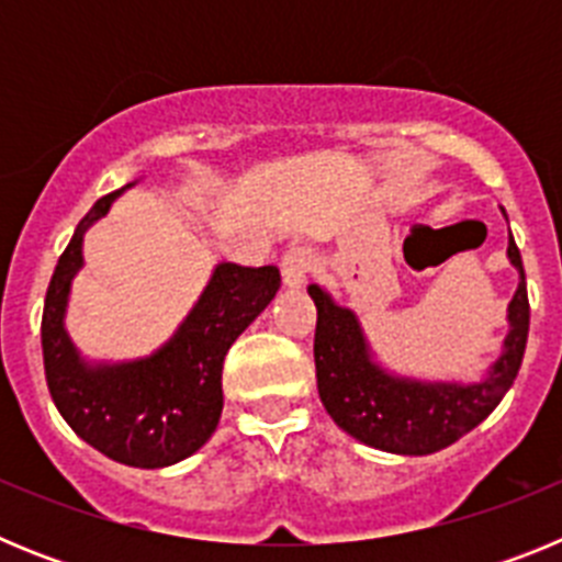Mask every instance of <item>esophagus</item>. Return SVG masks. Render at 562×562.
Here are the masks:
<instances>
[{
  "instance_id": "esophagus-1",
  "label": "esophagus",
  "mask_w": 562,
  "mask_h": 562,
  "mask_svg": "<svg viewBox=\"0 0 562 562\" xmlns=\"http://www.w3.org/2000/svg\"><path fill=\"white\" fill-rule=\"evenodd\" d=\"M312 272V252L306 247H292L286 250V256L281 258V278L290 290L304 286L306 276Z\"/></svg>"
}]
</instances>
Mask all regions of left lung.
I'll list each match as a JSON object with an SVG mask.
<instances>
[{
  "label": "left lung",
  "mask_w": 562,
  "mask_h": 562,
  "mask_svg": "<svg viewBox=\"0 0 562 562\" xmlns=\"http://www.w3.org/2000/svg\"><path fill=\"white\" fill-rule=\"evenodd\" d=\"M506 252L520 272L518 292L509 304V335L490 374L473 385L416 382L385 374L371 362L355 312L337 306L317 284L310 286L317 306V391L337 428L369 448L400 456H428L459 441L498 408L518 376L529 335L524 261L513 233Z\"/></svg>",
  "instance_id": "left-lung-1"
}]
</instances>
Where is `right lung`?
I'll return each instance as SVG.
<instances>
[{
    "label": "right lung",
    "instance_id": "1",
    "mask_svg": "<svg viewBox=\"0 0 562 562\" xmlns=\"http://www.w3.org/2000/svg\"><path fill=\"white\" fill-rule=\"evenodd\" d=\"M106 193L78 222L49 278L42 315L44 376L58 414L98 453L128 467H168L213 436L222 416V366L241 331L281 286L278 267L220 265L186 324L146 360L87 366L64 329L69 281L81 267L83 231L109 211Z\"/></svg>",
    "mask_w": 562,
    "mask_h": 562
}]
</instances>
